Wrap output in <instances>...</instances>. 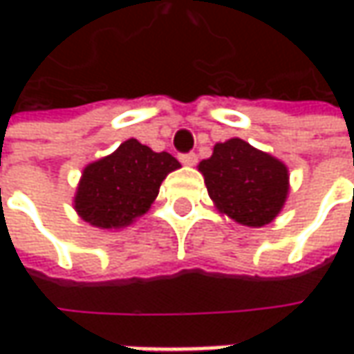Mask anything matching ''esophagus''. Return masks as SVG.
<instances>
[{
  "label": "esophagus",
  "mask_w": 354,
  "mask_h": 354,
  "mask_svg": "<svg viewBox=\"0 0 354 354\" xmlns=\"http://www.w3.org/2000/svg\"><path fill=\"white\" fill-rule=\"evenodd\" d=\"M179 159H181L183 165H189V167H193V165L197 163V156H195V153H185V156H181Z\"/></svg>",
  "instance_id": "34e87169"
}]
</instances>
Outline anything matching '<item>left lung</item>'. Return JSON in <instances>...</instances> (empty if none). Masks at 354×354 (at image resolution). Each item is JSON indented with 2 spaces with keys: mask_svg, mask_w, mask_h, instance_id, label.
Listing matches in <instances>:
<instances>
[{
  "mask_svg": "<svg viewBox=\"0 0 354 354\" xmlns=\"http://www.w3.org/2000/svg\"><path fill=\"white\" fill-rule=\"evenodd\" d=\"M198 171L214 207L252 228L270 225L290 193L286 163L240 138L216 143L212 156L198 163Z\"/></svg>",
  "mask_w": 354,
  "mask_h": 354,
  "instance_id": "8db88e82",
  "label": "left lung"
}]
</instances>
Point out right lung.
<instances>
[{
	"instance_id": "add662e5",
	"label": "right lung",
	"mask_w": 354,
	"mask_h": 354,
	"mask_svg": "<svg viewBox=\"0 0 354 354\" xmlns=\"http://www.w3.org/2000/svg\"><path fill=\"white\" fill-rule=\"evenodd\" d=\"M179 167L181 163L167 151L157 153L133 138L126 140L114 153L82 169L75 211L96 228H124L149 211L163 179Z\"/></svg>"
}]
</instances>
